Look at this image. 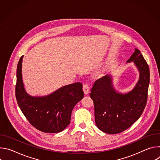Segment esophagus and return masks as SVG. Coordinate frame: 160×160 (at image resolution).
Listing matches in <instances>:
<instances>
[{
  "mask_svg": "<svg viewBox=\"0 0 160 160\" xmlns=\"http://www.w3.org/2000/svg\"><path fill=\"white\" fill-rule=\"evenodd\" d=\"M83 90L85 94H87L89 92V87L87 83H85L83 85Z\"/></svg>",
  "mask_w": 160,
  "mask_h": 160,
  "instance_id": "esophagus-1",
  "label": "esophagus"
}]
</instances>
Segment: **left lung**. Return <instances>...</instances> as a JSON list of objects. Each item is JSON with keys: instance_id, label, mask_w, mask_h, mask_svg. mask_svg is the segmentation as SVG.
I'll return each instance as SVG.
<instances>
[{"instance_id": "obj_1", "label": "left lung", "mask_w": 160, "mask_h": 160, "mask_svg": "<svg viewBox=\"0 0 160 160\" xmlns=\"http://www.w3.org/2000/svg\"><path fill=\"white\" fill-rule=\"evenodd\" d=\"M132 61L139 70V79L130 92L126 94L117 92L110 75L97 80L90 90L96 125L106 133L116 134L128 128L140 118L146 107L150 80L149 68L138 49H135L127 62Z\"/></svg>"}]
</instances>
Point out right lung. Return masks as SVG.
<instances>
[{"label":"right lung","instance_id":"right-lung-1","mask_svg":"<svg viewBox=\"0 0 160 160\" xmlns=\"http://www.w3.org/2000/svg\"><path fill=\"white\" fill-rule=\"evenodd\" d=\"M22 56L17 66L16 98L22 112L35 128L46 133H58L70 123L75 106L83 98L80 82L63 86L53 93L33 97L25 91L22 80Z\"/></svg>","mask_w":160,"mask_h":160}]
</instances>
